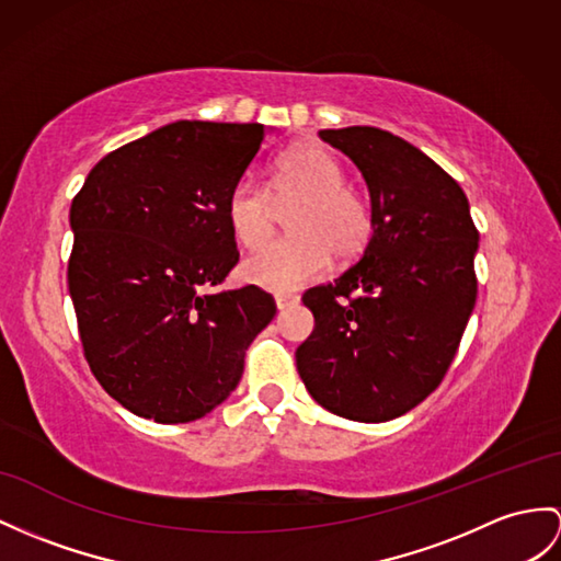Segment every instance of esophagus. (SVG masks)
Returning <instances> with one entry per match:
<instances>
[{
	"mask_svg": "<svg viewBox=\"0 0 561 561\" xmlns=\"http://www.w3.org/2000/svg\"><path fill=\"white\" fill-rule=\"evenodd\" d=\"M299 302L297 295H290V293H280L276 295V307L278 309H288V307H295Z\"/></svg>",
	"mask_w": 561,
	"mask_h": 561,
	"instance_id": "1",
	"label": "esophagus"
}]
</instances>
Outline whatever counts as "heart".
<instances>
[{
	"label": "heart",
	"instance_id": "1",
	"mask_svg": "<svg viewBox=\"0 0 561 561\" xmlns=\"http://www.w3.org/2000/svg\"><path fill=\"white\" fill-rule=\"evenodd\" d=\"M347 173L317 145H297L273 163L268 190L242 178L226 199V221L238 244L256 250L273 236L276 207L297 202L288 240L266 244L242 264V276L266 290H295L317 280L331 256L350 259L371 236V209L345 185Z\"/></svg>",
	"mask_w": 561,
	"mask_h": 561
}]
</instances>
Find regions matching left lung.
Wrapping results in <instances>:
<instances>
[{
    "instance_id": "8db88e82",
    "label": "left lung",
    "mask_w": 561,
    "mask_h": 561,
    "mask_svg": "<svg viewBox=\"0 0 561 561\" xmlns=\"http://www.w3.org/2000/svg\"><path fill=\"white\" fill-rule=\"evenodd\" d=\"M371 193L364 252L343 276L302 295L313 333L297 371L328 412L380 423L440 386L476 305L478 230L453 175L388 130H321Z\"/></svg>"
}]
</instances>
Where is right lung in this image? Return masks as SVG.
Here are the masks:
<instances>
[{
  "mask_svg": "<svg viewBox=\"0 0 561 561\" xmlns=\"http://www.w3.org/2000/svg\"><path fill=\"white\" fill-rule=\"evenodd\" d=\"M264 135L259 123H169L108 152L71 202L80 343L98 383L133 414H209L276 317L256 285L221 288L240 256L226 199Z\"/></svg>",
  "mask_w": 561,
  "mask_h": 561,
  "instance_id": "right-lung-1",
  "label": "right lung"
}]
</instances>
